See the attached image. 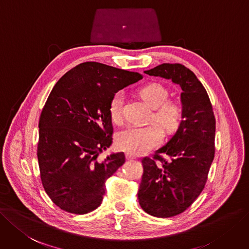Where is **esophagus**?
I'll use <instances>...</instances> for the list:
<instances>
[{
    "label": "esophagus",
    "instance_id": "esophagus-1",
    "mask_svg": "<svg viewBox=\"0 0 249 249\" xmlns=\"http://www.w3.org/2000/svg\"><path fill=\"white\" fill-rule=\"evenodd\" d=\"M136 158H137L136 156H134V155H132V154H129V153L126 154V159H127V160H134V159H136Z\"/></svg>",
    "mask_w": 249,
    "mask_h": 249
}]
</instances>
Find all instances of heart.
<instances>
[{"instance_id": "b5f03b06", "label": "heart", "mask_w": 249, "mask_h": 249, "mask_svg": "<svg viewBox=\"0 0 249 249\" xmlns=\"http://www.w3.org/2000/svg\"><path fill=\"white\" fill-rule=\"evenodd\" d=\"M142 98L154 109L153 119L167 131L176 130L180 125L183 110L180 104L167 100L168 91L158 83H150L140 89ZM123 109V94L117 92L109 101L108 110L115 123L121 122ZM163 139V130L158 124L143 127L131 126L117 136V145L120 150L133 155L144 154L152 150Z\"/></svg>"}]
</instances>
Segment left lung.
Returning <instances> with one entry per match:
<instances>
[{"mask_svg":"<svg viewBox=\"0 0 249 249\" xmlns=\"http://www.w3.org/2000/svg\"><path fill=\"white\" fill-rule=\"evenodd\" d=\"M144 72L169 79L182 90L181 123L153 158L142 159L143 174L137 193L146 213L171 217L189 208L205 187L215 152V118L205 88L185 66L162 63Z\"/></svg>","mask_w":249,"mask_h":249,"instance_id":"1","label":"left lung"}]
</instances>
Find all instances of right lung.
<instances>
[{"label":"right lung","instance_id":"obj_1","mask_svg":"<svg viewBox=\"0 0 249 249\" xmlns=\"http://www.w3.org/2000/svg\"><path fill=\"white\" fill-rule=\"evenodd\" d=\"M142 76L87 61L58 80L42 109L38 155L45 192L60 209L85 214L103 201L106 181L125 162L123 152L98 156L113 142L108 106Z\"/></svg>","mask_w":249,"mask_h":249}]
</instances>
